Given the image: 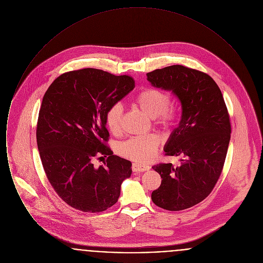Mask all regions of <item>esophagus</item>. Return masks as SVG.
<instances>
[{
    "label": "esophagus",
    "instance_id": "obj_1",
    "mask_svg": "<svg viewBox=\"0 0 263 263\" xmlns=\"http://www.w3.org/2000/svg\"><path fill=\"white\" fill-rule=\"evenodd\" d=\"M150 168V165L145 164V163H138V162L132 163V171H133V172H138V173H140V172H146V171H149Z\"/></svg>",
    "mask_w": 263,
    "mask_h": 263
}]
</instances>
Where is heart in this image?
Instances as JSON below:
<instances>
[{
	"label": "heart",
	"mask_w": 263,
	"mask_h": 263,
	"mask_svg": "<svg viewBox=\"0 0 263 263\" xmlns=\"http://www.w3.org/2000/svg\"><path fill=\"white\" fill-rule=\"evenodd\" d=\"M134 104L154 119V124L163 132H170L176 122V111L171 103L168 92L160 88H146L135 97ZM123 107L120 103L110 105L105 112V123L109 131L118 135L122 130ZM159 148V139L155 135L132 137L120 143L117 151L123 158L139 163L149 162Z\"/></svg>",
	"instance_id": "b5f03b06"
}]
</instances>
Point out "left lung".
Instances as JSON below:
<instances>
[{
    "label": "left lung",
    "mask_w": 263,
    "mask_h": 263,
    "mask_svg": "<svg viewBox=\"0 0 263 263\" xmlns=\"http://www.w3.org/2000/svg\"><path fill=\"white\" fill-rule=\"evenodd\" d=\"M156 88L172 90L181 103V119L168 139L165 156L180 164L158 163L162 179L152 192L153 202L168 211H180L204 200L215 187L225 163L231 121L221 89L206 73L182 65L147 74Z\"/></svg>",
    "instance_id": "obj_1"
}]
</instances>
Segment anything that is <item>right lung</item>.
<instances>
[{
    "label": "right lung",
    "instance_id": "right-lung-1",
    "mask_svg": "<svg viewBox=\"0 0 263 263\" xmlns=\"http://www.w3.org/2000/svg\"><path fill=\"white\" fill-rule=\"evenodd\" d=\"M134 88L130 76L86 68L59 76L43 97L36 127L40 159L51 186L77 210H107L131 175V162L106 145L105 112ZM101 155L107 160L93 167Z\"/></svg>",
    "mask_w": 263,
    "mask_h": 263
}]
</instances>
